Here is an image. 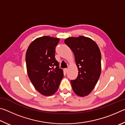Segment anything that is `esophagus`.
<instances>
[{"label":"esophagus","mask_w":125,"mask_h":125,"mask_svg":"<svg viewBox=\"0 0 125 125\" xmlns=\"http://www.w3.org/2000/svg\"><path fill=\"white\" fill-rule=\"evenodd\" d=\"M68 70V68H65L64 69V71L65 72V73H67Z\"/></svg>","instance_id":"esophagus-1"}]
</instances>
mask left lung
<instances>
[{"label": "left lung", "mask_w": 125, "mask_h": 125, "mask_svg": "<svg viewBox=\"0 0 125 125\" xmlns=\"http://www.w3.org/2000/svg\"><path fill=\"white\" fill-rule=\"evenodd\" d=\"M64 42L73 52L79 71L77 79L71 80L73 92L79 96H87L100 76V50L94 40L83 36L67 38Z\"/></svg>", "instance_id": "1"}]
</instances>
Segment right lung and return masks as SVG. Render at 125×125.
Returning a JSON list of instances; mask_svg holds the SVG:
<instances>
[{"instance_id": "1", "label": "right lung", "mask_w": 125, "mask_h": 125, "mask_svg": "<svg viewBox=\"0 0 125 125\" xmlns=\"http://www.w3.org/2000/svg\"><path fill=\"white\" fill-rule=\"evenodd\" d=\"M60 39L45 36L38 37L29 46L26 53L27 72L36 89L51 96L58 89L63 78V69L55 59V48Z\"/></svg>"}]
</instances>
